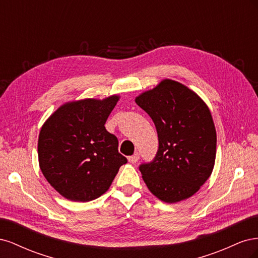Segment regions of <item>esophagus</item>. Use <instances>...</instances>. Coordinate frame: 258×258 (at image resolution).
<instances>
[{
    "label": "esophagus",
    "mask_w": 258,
    "mask_h": 258,
    "mask_svg": "<svg viewBox=\"0 0 258 258\" xmlns=\"http://www.w3.org/2000/svg\"><path fill=\"white\" fill-rule=\"evenodd\" d=\"M140 159V155H139V153H135L134 155L132 156H130L129 157V161L131 162V163H136V162H138V160Z\"/></svg>",
    "instance_id": "34e87169"
}]
</instances>
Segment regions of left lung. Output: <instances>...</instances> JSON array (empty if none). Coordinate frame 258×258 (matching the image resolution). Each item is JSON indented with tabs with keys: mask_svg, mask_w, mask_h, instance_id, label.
<instances>
[{
	"mask_svg": "<svg viewBox=\"0 0 258 258\" xmlns=\"http://www.w3.org/2000/svg\"><path fill=\"white\" fill-rule=\"evenodd\" d=\"M158 135V151L139 169L148 189L167 204L191 197L210 177L216 156L212 115L200 97L181 83L163 80L136 98Z\"/></svg>",
	"mask_w": 258,
	"mask_h": 258,
	"instance_id": "left-lung-1",
	"label": "left lung"
}]
</instances>
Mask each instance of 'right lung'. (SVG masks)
<instances>
[{"label": "right lung", "instance_id": "obj_1", "mask_svg": "<svg viewBox=\"0 0 258 258\" xmlns=\"http://www.w3.org/2000/svg\"><path fill=\"white\" fill-rule=\"evenodd\" d=\"M118 96L60 106L45 121L37 153L45 178L61 196L87 202L103 195L127 158L104 124Z\"/></svg>", "mask_w": 258, "mask_h": 258}]
</instances>
